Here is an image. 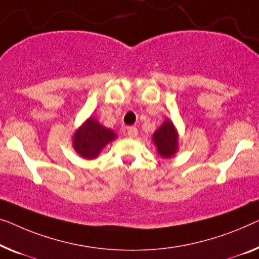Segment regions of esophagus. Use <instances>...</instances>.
Masks as SVG:
<instances>
[{
	"label": "esophagus",
	"instance_id": "esophagus-1",
	"mask_svg": "<svg viewBox=\"0 0 259 259\" xmlns=\"http://www.w3.org/2000/svg\"><path fill=\"white\" fill-rule=\"evenodd\" d=\"M137 133H138V131H137L136 126H128V128H126V130H125L126 136L130 137V138L136 137L137 136Z\"/></svg>",
	"mask_w": 259,
	"mask_h": 259
}]
</instances>
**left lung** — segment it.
I'll return each mask as SVG.
<instances>
[{
	"label": "left lung",
	"mask_w": 259,
	"mask_h": 259,
	"mask_svg": "<svg viewBox=\"0 0 259 259\" xmlns=\"http://www.w3.org/2000/svg\"><path fill=\"white\" fill-rule=\"evenodd\" d=\"M152 142L157 146V152L163 158H171L178 151V133L172 121L165 119L163 124L154 131Z\"/></svg>",
	"instance_id": "left-lung-1"
}]
</instances>
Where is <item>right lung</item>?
<instances>
[{
  "label": "right lung",
  "instance_id": "right-lung-1",
  "mask_svg": "<svg viewBox=\"0 0 259 259\" xmlns=\"http://www.w3.org/2000/svg\"><path fill=\"white\" fill-rule=\"evenodd\" d=\"M116 138V134L90 117L73 135V148L84 159H94L107 144Z\"/></svg>",
  "mask_w": 259,
  "mask_h": 259
}]
</instances>
